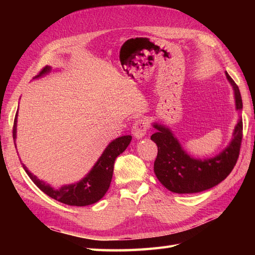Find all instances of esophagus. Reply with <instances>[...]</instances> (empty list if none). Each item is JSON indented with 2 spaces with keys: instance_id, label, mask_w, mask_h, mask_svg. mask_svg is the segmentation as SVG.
<instances>
[{
  "instance_id": "34e87169",
  "label": "esophagus",
  "mask_w": 255,
  "mask_h": 255,
  "mask_svg": "<svg viewBox=\"0 0 255 255\" xmlns=\"http://www.w3.org/2000/svg\"><path fill=\"white\" fill-rule=\"evenodd\" d=\"M148 123L144 121V119H139V121H137L136 123L133 124L132 126V134L134 138L137 139H141L145 136V133H147V130H148Z\"/></svg>"
}]
</instances>
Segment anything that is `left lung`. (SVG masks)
<instances>
[{
    "mask_svg": "<svg viewBox=\"0 0 255 255\" xmlns=\"http://www.w3.org/2000/svg\"><path fill=\"white\" fill-rule=\"evenodd\" d=\"M234 90L236 111L241 113L242 99L239 88L230 75L225 72ZM156 131L151 140L158 145V155L154 161V173L162 185L177 194H194L209 189L230 174L240 152L242 140V118L239 116L227 147L213 158H194L182 147L171 129L161 123H152Z\"/></svg>",
    "mask_w": 255,
    "mask_h": 255,
    "instance_id": "obj_1",
    "label": "left lung"
}]
</instances>
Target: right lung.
Segmentation results:
<instances>
[{"label":"right lung","mask_w":255,"mask_h":255,"mask_svg":"<svg viewBox=\"0 0 255 255\" xmlns=\"http://www.w3.org/2000/svg\"><path fill=\"white\" fill-rule=\"evenodd\" d=\"M51 70L52 69L49 66L45 67L34 79L44 77V75L50 73ZM17 114H16L14 119V141H16V132H17ZM131 138L132 137L130 134H127V136H122L113 140L103 151L102 155L96 161L94 166L92 167L91 171L82 180L73 184H67V185H63L60 188L52 187L50 184L39 180L27 169L24 163L21 164H23L24 170L30 177V180L49 197L70 206H80V207L81 206H88L97 203L100 199L104 197V195L111 185L115 160L119 154L127 149L128 144L131 141Z\"/></svg>","instance_id":"obj_1"}]
</instances>
